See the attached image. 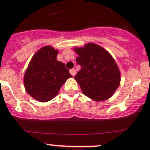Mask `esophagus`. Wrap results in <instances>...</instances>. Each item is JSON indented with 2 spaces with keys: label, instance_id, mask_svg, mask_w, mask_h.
I'll list each match as a JSON object with an SVG mask.
<instances>
[{
  "label": "esophagus",
  "instance_id": "esophagus-1",
  "mask_svg": "<svg viewBox=\"0 0 150 150\" xmlns=\"http://www.w3.org/2000/svg\"><path fill=\"white\" fill-rule=\"evenodd\" d=\"M69 73H70L72 76H75V73H76V71H75V69H69Z\"/></svg>",
  "mask_w": 150,
  "mask_h": 150
}]
</instances>
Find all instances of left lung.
<instances>
[{
    "label": "left lung",
    "instance_id": "8db88e82",
    "mask_svg": "<svg viewBox=\"0 0 150 150\" xmlns=\"http://www.w3.org/2000/svg\"><path fill=\"white\" fill-rule=\"evenodd\" d=\"M81 69L75 76L83 93L96 102L107 100L117 90L120 72L110 53L97 44L88 43L74 48Z\"/></svg>",
    "mask_w": 150,
    "mask_h": 150
}]
</instances>
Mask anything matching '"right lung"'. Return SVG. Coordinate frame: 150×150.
<instances>
[{"instance_id": "1", "label": "right lung", "mask_w": 150, "mask_h": 150, "mask_svg": "<svg viewBox=\"0 0 150 150\" xmlns=\"http://www.w3.org/2000/svg\"><path fill=\"white\" fill-rule=\"evenodd\" d=\"M58 51L44 46L35 54L25 72L24 84L27 93L41 102L54 99L62 86L72 77L65 64L57 61Z\"/></svg>"}]
</instances>
